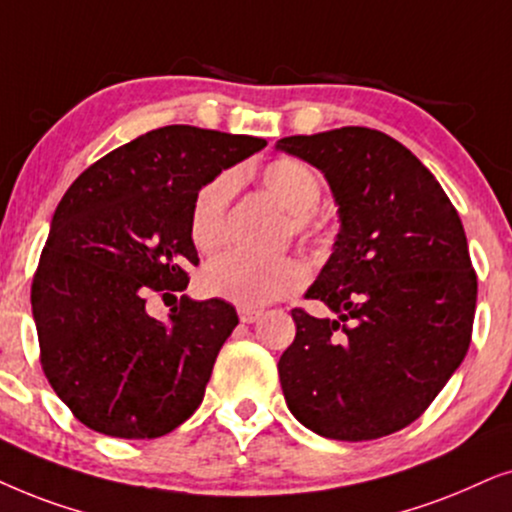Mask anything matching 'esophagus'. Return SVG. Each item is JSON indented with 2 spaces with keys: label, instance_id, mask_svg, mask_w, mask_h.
Returning a JSON list of instances; mask_svg holds the SVG:
<instances>
[{
  "label": "esophagus",
  "instance_id": "34e87169",
  "mask_svg": "<svg viewBox=\"0 0 512 512\" xmlns=\"http://www.w3.org/2000/svg\"><path fill=\"white\" fill-rule=\"evenodd\" d=\"M262 316V311L257 309H248V306H243V309H238V318H241V323H255L257 318Z\"/></svg>",
  "mask_w": 512,
  "mask_h": 512
}]
</instances>
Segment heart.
<instances>
[{
    "label": "heart",
    "instance_id": "b5f03b06",
    "mask_svg": "<svg viewBox=\"0 0 512 512\" xmlns=\"http://www.w3.org/2000/svg\"><path fill=\"white\" fill-rule=\"evenodd\" d=\"M269 194L292 215V229L304 238H323V222L313 217L323 196V180L309 163L283 156L262 168ZM234 194V175L220 173L194 194L189 210V236L201 252L215 250L224 238V215ZM306 283V267L297 257H250L245 252H222L201 271V288L210 297L238 306H262L288 297Z\"/></svg>",
    "mask_w": 512,
    "mask_h": 512
}]
</instances>
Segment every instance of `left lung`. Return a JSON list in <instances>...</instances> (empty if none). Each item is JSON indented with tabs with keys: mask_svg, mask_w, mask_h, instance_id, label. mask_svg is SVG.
Here are the masks:
<instances>
[{
	"mask_svg": "<svg viewBox=\"0 0 512 512\" xmlns=\"http://www.w3.org/2000/svg\"><path fill=\"white\" fill-rule=\"evenodd\" d=\"M276 149L325 175L342 224L304 295L335 316L292 309L297 335L278 360L285 403L323 438H384L419 419L466 358L478 276L459 213L381 131L290 135Z\"/></svg>",
	"mask_w": 512,
	"mask_h": 512,
	"instance_id": "obj_1",
	"label": "left lung"
}]
</instances>
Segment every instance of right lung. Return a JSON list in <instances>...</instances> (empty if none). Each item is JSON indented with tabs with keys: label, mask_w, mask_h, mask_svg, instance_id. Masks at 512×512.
Returning <instances> with one entry per match:
<instances>
[{
	"label": "right lung",
	"mask_w": 512,
	"mask_h": 512,
	"mask_svg": "<svg viewBox=\"0 0 512 512\" xmlns=\"http://www.w3.org/2000/svg\"><path fill=\"white\" fill-rule=\"evenodd\" d=\"M264 145L163 126L102 156L65 192L30 299L46 379L84 426L149 440L201 405L236 309L182 295L159 320L147 299L187 290L185 269L199 264L189 236L194 194Z\"/></svg>",
	"instance_id": "add662e5"
}]
</instances>
